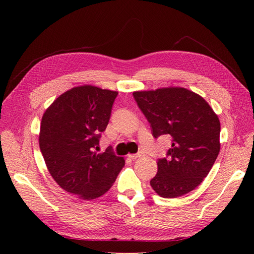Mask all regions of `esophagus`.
Returning <instances> with one entry per match:
<instances>
[{
	"label": "esophagus",
	"instance_id": "1",
	"mask_svg": "<svg viewBox=\"0 0 254 254\" xmlns=\"http://www.w3.org/2000/svg\"><path fill=\"white\" fill-rule=\"evenodd\" d=\"M143 156H144L143 152H137V153H134V155H129V158H131V159L134 160V159H139Z\"/></svg>",
	"mask_w": 254,
	"mask_h": 254
}]
</instances>
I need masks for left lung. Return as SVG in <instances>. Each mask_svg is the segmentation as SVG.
I'll return each instance as SVG.
<instances>
[{
    "label": "left lung",
    "instance_id": "left-lung-1",
    "mask_svg": "<svg viewBox=\"0 0 254 254\" xmlns=\"http://www.w3.org/2000/svg\"><path fill=\"white\" fill-rule=\"evenodd\" d=\"M134 99L150 123L152 135L172 136L168 159L158 161L150 186L163 198H177L195 190L220 150V122L205 99L181 87L134 91Z\"/></svg>",
    "mask_w": 254,
    "mask_h": 254
}]
</instances>
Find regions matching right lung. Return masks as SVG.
<instances>
[{
	"instance_id": "add662e5",
	"label": "right lung",
	"mask_w": 254,
	"mask_h": 254,
	"mask_svg": "<svg viewBox=\"0 0 254 254\" xmlns=\"http://www.w3.org/2000/svg\"><path fill=\"white\" fill-rule=\"evenodd\" d=\"M118 94L82 84L58 96L43 113L39 146L48 171L61 189L82 200L108 191L125 165L123 157L95 150Z\"/></svg>"
}]
</instances>
